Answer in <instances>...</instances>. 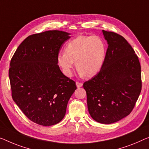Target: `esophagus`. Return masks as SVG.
I'll return each mask as SVG.
<instances>
[{
  "label": "esophagus",
  "mask_w": 149,
  "mask_h": 149,
  "mask_svg": "<svg viewBox=\"0 0 149 149\" xmlns=\"http://www.w3.org/2000/svg\"><path fill=\"white\" fill-rule=\"evenodd\" d=\"M82 85H83V84H82L81 82H78V81L76 82V86H77V88H80V87H81Z\"/></svg>",
  "instance_id": "34e87169"
}]
</instances>
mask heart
I'll return each instance as SVG.
<instances>
[{
    "mask_svg": "<svg viewBox=\"0 0 149 149\" xmlns=\"http://www.w3.org/2000/svg\"><path fill=\"white\" fill-rule=\"evenodd\" d=\"M106 55V43L102 37L79 35L69 42L65 52L59 53L57 62L67 76L72 75L75 62L79 74L93 77L102 68Z\"/></svg>",
    "mask_w": 149,
    "mask_h": 149,
    "instance_id": "heart-1",
    "label": "heart"
}]
</instances>
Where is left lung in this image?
<instances>
[{"label": "left lung", "instance_id": "1", "mask_svg": "<svg viewBox=\"0 0 149 149\" xmlns=\"http://www.w3.org/2000/svg\"><path fill=\"white\" fill-rule=\"evenodd\" d=\"M108 46L102 70L84 83L89 113L102 124L130 114L141 92V68L131 45L120 35L102 31Z\"/></svg>", "mask_w": 149, "mask_h": 149}]
</instances>
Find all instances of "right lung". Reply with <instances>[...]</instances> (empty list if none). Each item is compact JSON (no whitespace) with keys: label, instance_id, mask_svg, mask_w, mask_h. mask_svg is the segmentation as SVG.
<instances>
[{"label":"right lung","instance_id":"1","mask_svg":"<svg viewBox=\"0 0 149 149\" xmlns=\"http://www.w3.org/2000/svg\"><path fill=\"white\" fill-rule=\"evenodd\" d=\"M70 33L47 31L33 34L20 44L8 71L13 100L24 114L42 126L59 123L76 90L75 82L57 65V56Z\"/></svg>","mask_w":149,"mask_h":149}]
</instances>
